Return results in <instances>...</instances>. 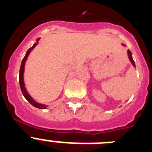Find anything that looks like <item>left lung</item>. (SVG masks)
<instances>
[{
    "mask_svg": "<svg viewBox=\"0 0 152 152\" xmlns=\"http://www.w3.org/2000/svg\"><path fill=\"white\" fill-rule=\"evenodd\" d=\"M128 56H129V58L130 61L132 62V64H133V66L135 67V61H134L133 58H132V52H130L129 50H128Z\"/></svg>",
    "mask_w": 152,
    "mask_h": 152,
    "instance_id": "obj_1",
    "label": "left lung"
}]
</instances>
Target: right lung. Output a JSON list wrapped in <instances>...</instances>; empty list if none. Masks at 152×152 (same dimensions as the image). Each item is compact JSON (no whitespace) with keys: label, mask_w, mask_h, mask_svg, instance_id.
<instances>
[{"label":"right lung","mask_w":152,"mask_h":152,"mask_svg":"<svg viewBox=\"0 0 152 152\" xmlns=\"http://www.w3.org/2000/svg\"><path fill=\"white\" fill-rule=\"evenodd\" d=\"M39 39H38L36 40V41L38 42ZM37 44H38V43H35L34 45H33V46L28 49V51L26 52V56H24L23 59L22 60V62H21V65H20V68L19 81H20V89H21V91H22V93H23V94L24 97L26 98V100H27L28 101H29V103L32 104V105L34 106V107H36V108L46 109V106L43 105V104H40V103H36V101H34V100H33V98L31 97V96H29V94H28L27 91H26V88H25V85H24V81H23V72H24V65H25V62H26V59H27V57H28V56H29V52H30L31 51L34 49L35 47L37 45Z\"/></svg>","instance_id":"add662e5"}]
</instances>
